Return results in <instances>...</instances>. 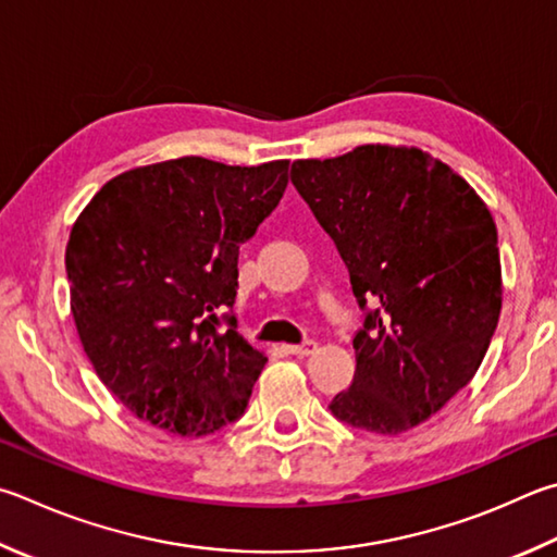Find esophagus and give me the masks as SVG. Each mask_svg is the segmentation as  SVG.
Listing matches in <instances>:
<instances>
[{
  "label": "esophagus",
  "mask_w": 557,
  "mask_h": 557,
  "mask_svg": "<svg viewBox=\"0 0 557 557\" xmlns=\"http://www.w3.org/2000/svg\"><path fill=\"white\" fill-rule=\"evenodd\" d=\"M282 348H285V352H289V356L307 358V356H311L313 350H317V343L307 341V343H297V346H282Z\"/></svg>",
  "instance_id": "1"
}]
</instances>
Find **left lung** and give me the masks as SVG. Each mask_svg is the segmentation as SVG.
<instances>
[{
    "mask_svg": "<svg viewBox=\"0 0 557 557\" xmlns=\"http://www.w3.org/2000/svg\"><path fill=\"white\" fill-rule=\"evenodd\" d=\"M289 177L366 311L356 375L331 413L380 436L419 426L474 377L497 329L502 265L487 205L446 163L404 146L297 160Z\"/></svg>",
    "mask_w": 557,
    "mask_h": 557,
    "instance_id": "8db88e82",
    "label": "left lung"
}]
</instances>
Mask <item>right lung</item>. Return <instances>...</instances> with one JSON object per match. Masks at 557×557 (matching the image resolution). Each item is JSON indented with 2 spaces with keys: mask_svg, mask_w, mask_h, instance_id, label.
I'll return each instance as SVG.
<instances>
[{
  "mask_svg": "<svg viewBox=\"0 0 557 557\" xmlns=\"http://www.w3.org/2000/svg\"><path fill=\"white\" fill-rule=\"evenodd\" d=\"M287 170L165 160L109 180L77 216L70 309L99 380L140 421L199 438L246 411L268 358L231 313L238 248L280 205Z\"/></svg>",
  "mask_w": 557,
  "mask_h": 557,
  "instance_id": "obj_1",
  "label": "right lung"
}]
</instances>
